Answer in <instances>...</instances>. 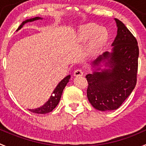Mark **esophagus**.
Returning <instances> with one entry per match:
<instances>
[{"label":"esophagus","mask_w":146,"mask_h":146,"mask_svg":"<svg viewBox=\"0 0 146 146\" xmlns=\"http://www.w3.org/2000/svg\"><path fill=\"white\" fill-rule=\"evenodd\" d=\"M73 75H74L75 76H81L83 75V71L81 69H77V70H76L74 71Z\"/></svg>","instance_id":"1"}]
</instances>
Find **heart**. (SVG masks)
I'll return each mask as SVG.
<instances>
[{
    "instance_id": "b5f03b06",
    "label": "heart",
    "mask_w": 146,
    "mask_h": 146,
    "mask_svg": "<svg viewBox=\"0 0 146 146\" xmlns=\"http://www.w3.org/2000/svg\"><path fill=\"white\" fill-rule=\"evenodd\" d=\"M76 38L78 43H84L89 40L86 51L90 55H96L105 46L109 38L108 30L96 23H87L79 27Z\"/></svg>"
}]
</instances>
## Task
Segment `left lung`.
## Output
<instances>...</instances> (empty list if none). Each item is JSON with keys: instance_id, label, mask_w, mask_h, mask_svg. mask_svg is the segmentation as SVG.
Here are the masks:
<instances>
[{"instance_id": "left-lung-1", "label": "left lung", "mask_w": 146, "mask_h": 146, "mask_svg": "<svg viewBox=\"0 0 146 146\" xmlns=\"http://www.w3.org/2000/svg\"><path fill=\"white\" fill-rule=\"evenodd\" d=\"M115 21L118 33L112 44L113 52H105L93 62V66H97L107 60L106 66L111 69L95 71L86 76L89 102L101 111L118 109L132 93L137 83L138 42L121 21L115 19Z\"/></svg>"}]
</instances>
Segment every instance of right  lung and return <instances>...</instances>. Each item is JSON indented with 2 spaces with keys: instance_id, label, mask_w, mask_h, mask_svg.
<instances>
[{
  "instance_id": "right-lung-1",
  "label": "right lung",
  "mask_w": 146,
  "mask_h": 146,
  "mask_svg": "<svg viewBox=\"0 0 146 146\" xmlns=\"http://www.w3.org/2000/svg\"><path fill=\"white\" fill-rule=\"evenodd\" d=\"M40 18H39V17H35V18H31V19H28V20H26V21H23V22L21 23V25L18 28L17 31H18V30L21 29V28L23 27V25L25 23H26L33 22V21H37V20L40 19ZM70 78V76H66L65 78H63V80H62L61 81L58 83L57 87L56 88V89H55L54 91H53V93H54V94H53V96H50V99H49V100H48V101L46 102L43 106L38 108L32 109V110L30 109L29 111H31L32 113H38V114H46L49 112H51L53 109L57 106V105L58 104L60 98H61L62 93H63V89H64V88L66 87V84L68 83Z\"/></svg>"
}]
</instances>
